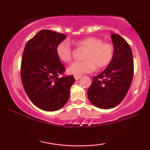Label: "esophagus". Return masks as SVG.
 Segmentation results:
<instances>
[{
	"mask_svg": "<svg viewBox=\"0 0 150 150\" xmlns=\"http://www.w3.org/2000/svg\"><path fill=\"white\" fill-rule=\"evenodd\" d=\"M74 77H75V80H78L79 79H80V77H81V75H74Z\"/></svg>",
	"mask_w": 150,
	"mask_h": 150,
	"instance_id": "34e87169",
	"label": "esophagus"
}]
</instances>
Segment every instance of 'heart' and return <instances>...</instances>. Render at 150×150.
<instances>
[{
  "label": "heart",
  "instance_id": "b5f03b06",
  "mask_svg": "<svg viewBox=\"0 0 150 150\" xmlns=\"http://www.w3.org/2000/svg\"><path fill=\"white\" fill-rule=\"evenodd\" d=\"M75 44L86 49L83 61L75 62L68 68V73L72 75H82L105 68L112 61L114 56V46L110 42H103L101 38L88 37L77 41ZM56 55L61 61L70 63L73 58V49L68 40L62 41L56 46Z\"/></svg>",
  "mask_w": 150,
  "mask_h": 150
}]
</instances>
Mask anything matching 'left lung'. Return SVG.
Returning <instances> with one entry per match:
<instances>
[{"mask_svg":"<svg viewBox=\"0 0 150 150\" xmlns=\"http://www.w3.org/2000/svg\"><path fill=\"white\" fill-rule=\"evenodd\" d=\"M115 48L112 61L102 73L93 77L87 91L92 104L108 109L116 106L126 95L132 80L134 64L132 50L123 37L111 34Z\"/></svg>","mask_w":150,"mask_h":150,"instance_id":"8db88e82","label":"left lung"}]
</instances>
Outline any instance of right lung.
I'll list each match as a JSON object with an SVG mask.
<instances>
[{
	"label": "right lung",
	"instance_id": "obj_1",
	"mask_svg": "<svg viewBox=\"0 0 150 150\" xmlns=\"http://www.w3.org/2000/svg\"><path fill=\"white\" fill-rule=\"evenodd\" d=\"M65 38L64 34L42 30L27 42L22 53L20 73L26 94L46 111H57L66 104L75 80L73 75H64L65 68L56 55V46Z\"/></svg>",
	"mask_w": 150,
	"mask_h": 150
}]
</instances>
